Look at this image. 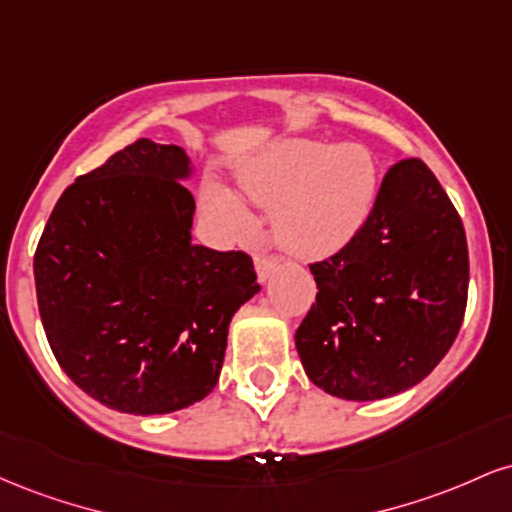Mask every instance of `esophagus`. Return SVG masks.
Masks as SVG:
<instances>
[{
	"label": "esophagus",
	"mask_w": 512,
	"mask_h": 512,
	"mask_svg": "<svg viewBox=\"0 0 512 512\" xmlns=\"http://www.w3.org/2000/svg\"><path fill=\"white\" fill-rule=\"evenodd\" d=\"M276 262L274 257H267V255H257L255 257V272H257V279L260 281H267L269 279V274L274 272L276 269Z\"/></svg>",
	"instance_id": "34e87169"
}]
</instances>
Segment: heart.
I'll return each instance as SVG.
<instances>
[{
  "label": "heart",
  "instance_id": "heart-1",
  "mask_svg": "<svg viewBox=\"0 0 512 512\" xmlns=\"http://www.w3.org/2000/svg\"><path fill=\"white\" fill-rule=\"evenodd\" d=\"M240 192L274 209L272 233L286 252L322 260L342 250L368 221L378 197V163L361 144L281 139L238 170ZM204 207L228 236L252 228V214L226 187L211 182Z\"/></svg>",
  "mask_w": 512,
  "mask_h": 512
}]
</instances>
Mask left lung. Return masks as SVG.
Instances as JSON below:
<instances>
[{
  "mask_svg": "<svg viewBox=\"0 0 512 512\" xmlns=\"http://www.w3.org/2000/svg\"><path fill=\"white\" fill-rule=\"evenodd\" d=\"M317 296L296 332L310 383L349 402L419 385L443 361L467 308V238L419 158L387 170L368 221L310 264Z\"/></svg>",
  "mask_w": 512,
  "mask_h": 512,
  "instance_id": "1",
  "label": "left lung"
}]
</instances>
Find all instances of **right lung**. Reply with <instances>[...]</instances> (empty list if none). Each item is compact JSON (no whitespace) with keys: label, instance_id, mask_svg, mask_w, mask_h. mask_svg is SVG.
I'll list each match as a JSON object with an SVG mask.
<instances>
[{"label":"right lung","instance_id":"add662e5","mask_svg":"<svg viewBox=\"0 0 512 512\" xmlns=\"http://www.w3.org/2000/svg\"><path fill=\"white\" fill-rule=\"evenodd\" d=\"M190 156L139 139L76 178L35 250L52 354L88 397L134 416L190 407L219 383L228 325L260 293L245 252L192 243Z\"/></svg>","mask_w":512,"mask_h":512}]
</instances>
